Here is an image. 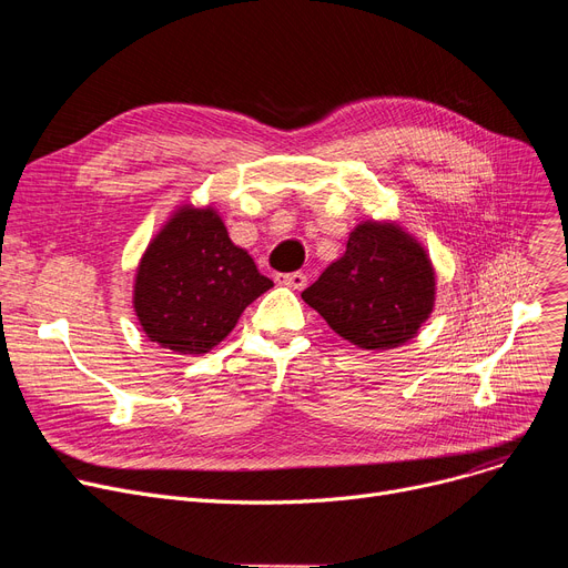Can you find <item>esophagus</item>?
<instances>
[{
    "label": "esophagus",
    "instance_id": "1",
    "mask_svg": "<svg viewBox=\"0 0 568 568\" xmlns=\"http://www.w3.org/2000/svg\"><path fill=\"white\" fill-rule=\"evenodd\" d=\"M276 281H278V285H285V287H292V290H304L306 287V274H302V272L278 274Z\"/></svg>",
    "mask_w": 568,
    "mask_h": 568
}]
</instances>
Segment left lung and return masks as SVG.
I'll use <instances>...</instances> for the list:
<instances>
[{
	"instance_id": "8db88e82",
	"label": "left lung",
	"mask_w": 568,
	"mask_h": 568,
	"mask_svg": "<svg viewBox=\"0 0 568 568\" xmlns=\"http://www.w3.org/2000/svg\"><path fill=\"white\" fill-rule=\"evenodd\" d=\"M302 300L343 341L359 349H394L430 317L435 268L426 248L396 221H364Z\"/></svg>"
}]
</instances>
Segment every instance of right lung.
Returning a JSON list of instances; mask_svg holds the SVG:
<instances>
[{"label":"right lung","mask_w":568,"mask_h":568,"mask_svg":"<svg viewBox=\"0 0 568 568\" xmlns=\"http://www.w3.org/2000/svg\"><path fill=\"white\" fill-rule=\"evenodd\" d=\"M274 283L232 244L216 209L182 204L149 242L133 283V308L152 343L206 354Z\"/></svg>","instance_id":"right-lung-1"}]
</instances>
